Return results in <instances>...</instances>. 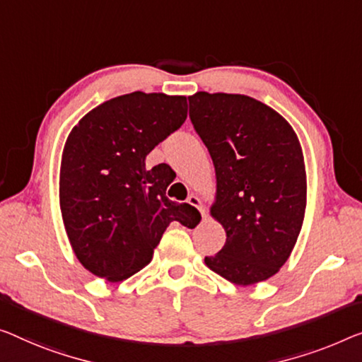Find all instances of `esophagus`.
<instances>
[{
	"instance_id": "1",
	"label": "esophagus",
	"mask_w": 362,
	"mask_h": 362,
	"mask_svg": "<svg viewBox=\"0 0 362 362\" xmlns=\"http://www.w3.org/2000/svg\"><path fill=\"white\" fill-rule=\"evenodd\" d=\"M187 202L192 204V206H195L199 213H202V216H203V219L206 218V209H204V204H203V202L202 199H199L197 195H188V198H187Z\"/></svg>"
}]
</instances>
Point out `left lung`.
<instances>
[{
  "mask_svg": "<svg viewBox=\"0 0 362 362\" xmlns=\"http://www.w3.org/2000/svg\"><path fill=\"white\" fill-rule=\"evenodd\" d=\"M188 102L214 164L209 214L226 230L224 247L204 263L237 286L267 281L288 262L304 223L307 175L298 134L249 95L202 90Z\"/></svg>",
  "mask_w": 362,
  "mask_h": 362,
  "instance_id": "obj_1",
  "label": "left lung"
}]
</instances>
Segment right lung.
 Here are the masks:
<instances>
[{
    "mask_svg": "<svg viewBox=\"0 0 362 362\" xmlns=\"http://www.w3.org/2000/svg\"><path fill=\"white\" fill-rule=\"evenodd\" d=\"M187 97H113L69 132L60 165V209L74 255L88 272L118 283L153 260L170 223L195 228L188 203L165 197L172 175L146 156L187 118Z\"/></svg>",
    "mask_w": 362,
    "mask_h": 362,
    "instance_id": "add662e5",
    "label": "right lung"
}]
</instances>
